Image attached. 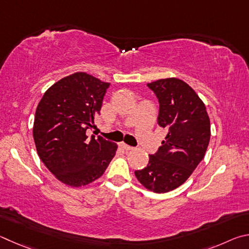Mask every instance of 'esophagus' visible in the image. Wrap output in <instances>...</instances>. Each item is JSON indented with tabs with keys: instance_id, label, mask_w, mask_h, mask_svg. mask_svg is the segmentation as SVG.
Listing matches in <instances>:
<instances>
[{
	"instance_id": "esophagus-1",
	"label": "esophagus",
	"mask_w": 249,
	"mask_h": 249,
	"mask_svg": "<svg viewBox=\"0 0 249 249\" xmlns=\"http://www.w3.org/2000/svg\"><path fill=\"white\" fill-rule=\"evenodd\" d=\"M120 147H121V149L125 150V151H131V150L134 149V147L130 146V145H128V144H125V143H120Z\"/></svg>"
}]
</instances>
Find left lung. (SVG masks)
Returning a JSON list of instances; mask_svg holds the SVG:
<instances>
[{
    "instance_id": "8db88e82",
    "label": "left lung",
    "mask_w": 249,
    "mask_h": 249,
    "mask_svg": "<svg viewBox=\"0 0 249 249\" xmlns=\"http://www.w3.org/2000/svg\"><path fill=\"white\" fill-rule=\"evenodd\" d=\"M160 103L158 124L167 130L147 166L136 171L141 184L164 194L184 184L204 158L211 136L210 119L197 93L179 78H162L147 84Z\"/></svg>"
}]
</instances>
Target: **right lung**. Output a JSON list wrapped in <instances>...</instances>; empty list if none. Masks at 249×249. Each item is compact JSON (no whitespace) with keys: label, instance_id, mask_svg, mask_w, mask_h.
Segmentation results:
<instances>
[{"label":"right lung","instance_id":"right-lung-1","mask_svg":"<svg viewBox=\"0 0 249 249\" xmlns=\"http://www.w3.org/2000/svg\"><path fill=\"white\" fill-rule=\"evenodd\" d=\"M109 85L76 72L54 83L38 104L33 128L37 153L65 185L82 187L98 179L116 154V143L86 136L95 128Z\"/></svg>","mask_w":249,"mask_h":249}]
</instances>
